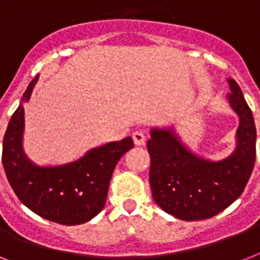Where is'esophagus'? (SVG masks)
Segmentation results:
<instances>
[{
    "label": "esophagus",
    "mask_w": 260,
    "mask_h": 260,
    "mask_svg": "<svg viewBox=\"0 0 260 260\" xmlns=\"http://www.w3.org/2000/svg\"><path fill=\"white\" fill-rule=\"evenodd\" d=\"M132 139H134V143L136 146H143L146 143V135L142 131H136L132 134Z\"/></svg>",
    "instance_id": "esophagus-1"
}]
</instances>
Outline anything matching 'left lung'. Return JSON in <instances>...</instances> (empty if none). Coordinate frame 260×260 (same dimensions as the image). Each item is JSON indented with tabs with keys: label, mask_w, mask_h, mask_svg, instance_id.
I'll return each mask as SVG.
<instances>
[{
	"label": "left lung",
	"mask_w": 260,
	"mask_h": 260,
	"mask_svg": "<svg viewBox=\"0 0 260 260\" xmlns=\"http://www.w3.org/2000/svg\"><path fill=\"white\" fill-rule=\"evenodd\" d=\"M228 100L240 117L238 147L231 156L210 162L191 154L173 131L152 129L150 185L154 201L179 220L210 218L236 201L250 179L256 156V128L239 85L228 79Z\"/></svg>",
	"instance_id": "obj_1"
}]
</instances>
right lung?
Returning <instances> with one entry per match:
<instances>
[{
    "mask_svg": "<svg viewBox=\"0 0 260 260\" xmlns=\"http://www.w3.org/2000/svg\"><path fill=\"white\" fill-rule=\"evenodd\" d=\"M38 77L26 87L28 101ZM24 106L10 117L2 144V165L18 200L40 217L63 225L89 221L105 206L109 182L122 155L134 147L132 138L90 150L77 162L56 167H38L21 148Z\"/></svg>",
    "mask_w": 260,
    "mask_h": 260,
    "instance_id": "right-lung-1",
    "label": "right lung"
}]
</instances>
